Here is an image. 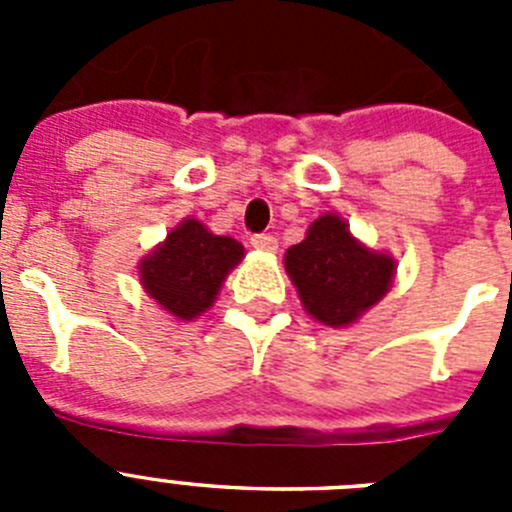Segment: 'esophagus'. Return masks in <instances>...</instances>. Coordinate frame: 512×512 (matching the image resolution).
I'll list each match as a JSON object with an SVG mask.
<instances>
[{"instance_id": "obj_1", "label": "esophagus", "mask_w": 512, "mask_h": 512, "mask_svg": "<svg viewBox=\"0 0 512 512\" xmlns=\"http://www.w3.org/2000/svg\"><path fill=\"white\" fill-rule=\"evenodd\" d=\"M251 246L256 248V251H261V253H277L279 243H277V238H274V235L261 233V235H253Z\"/></svg>"}]
</instances>
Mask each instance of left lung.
<instances>
[{
	"mask_svg": "<svg viewBox=\"0 0 512 512\" xmlns=\"http://www.w3.org/2000/svg\"><path fill=\"white\" fill-rule=\"evenodd\" d=\"M284 269L307 315L328 328H348L390 292L397 261L361 243L338 212H323L305 241L287 248Z\"/></svg>",
	"mask_w": 512,
	"mask_h": 512,
	"instance_id": "obj_1",
	"label": "left lung"
}]
</instances>
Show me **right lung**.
I'll use <instances>...</instances> for the list:
<instances>
[{
  "instance_id": "add662e5",
  "label": "right lung",
  "mask_w": 512,
  "mask_h": 512,
  "mask_svg": "<svg viewBox=\"0 0 512 512\" xmlns=\"http://www.w3.org/2000/svg\"><path fill=\"white\" fill-rule=\"evenodd\" d=\"M243 256L246 248L235 238L215 235L197 217H184L140 259V287L171 318L189 323L215 305L220 287Z\"/></svg>"
}]
</instances>
